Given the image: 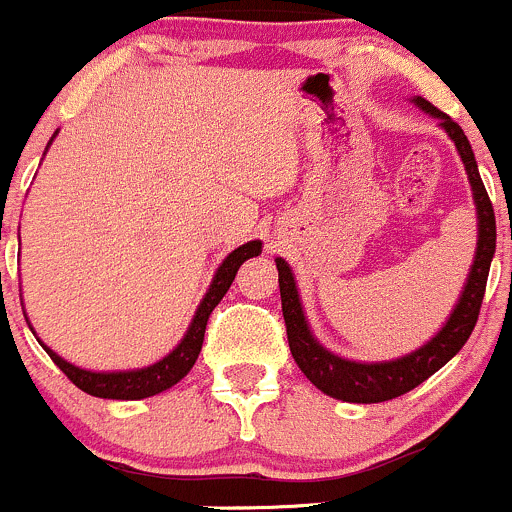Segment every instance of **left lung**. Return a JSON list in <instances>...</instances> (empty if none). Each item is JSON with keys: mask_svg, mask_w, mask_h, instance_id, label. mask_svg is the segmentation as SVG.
Listing matches in <instances>:
<instances>
[{"mask_svg": "<svg viewBox=\"0 0 512 512\" xmlns=\"http://www.w3.org/2000/svg\"><path fill=\"white\" fill-rule=\"evenodd\" d=\"M418 106L433 118H441V126L446 128L448 136L456 143L458 153H461L463 165L468 170V180L473 185V198L478 205V250L476 260H473L471 275H468L466 289H463L461 299H458L456 309H453L451 319L446 327L436 334L428 344L409 356H401L396 361H384V364H359V361L339 359L324 347L314 342L309 334L307 322H304L302 304H299L297 287H294L292 270L287 267L285 260L277 257V272H280V297H282V314H285V327H287V342L289 352H292L294 361L302 369V374L324 391L332 399L352 401V404H379V401L396 399V396L406 394V391L416 389L418 384L436 374L446 361L461 352L463 344L471 337L473 327L478 322L480 304H483L485 282H488L490 260L495 255V213L493 203H490L485 185L480 180L476 156L471 151L463 128L438 111L433 103L426 98H416Z\"/></svg>", "mask_w": 512, "mask_h": 512, "instance_id": "8db88e82", "label": "left lung"}]
</instances>
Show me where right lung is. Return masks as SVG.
Listing matches in <instances>:
<instances>
[{"label": "right lung", "mask_w": 512, "mask_h": 512, "mask_svg": "<svg viewBox=\"0 0 512 512\" xmlns=\"http://www.w3.org/2000/svg\"><path fill=\"white\" fill-rule=\"evenodd\" d=\"M262 242L252 240L247 245L237 247L230 255L225 257V262L220 265V270L215 272V280L210 285L208 294L200 302L198 312H195L193 324H190L188 334L183 337V342L173 349L165 359H160L158 364L146 366V369L138 371H113V374H96V371H84L79 366L69 364V361L61 359L59 354L51 352L49 347L46 354L51 356L56 366L69 376V381H74L81 391L91 396H101V399H148V396H156L160 391L170 389L173 384H178L190 369H193L195 359H198L200 349H203V337L205 327H208V319L213 314V309L218 307L220 299L225 297V292L230 289L232 280H235L237 270H240L242 262L247 257L260 255Z\"/></svg>", "instance_id": "obj_1"}]
</instances>
